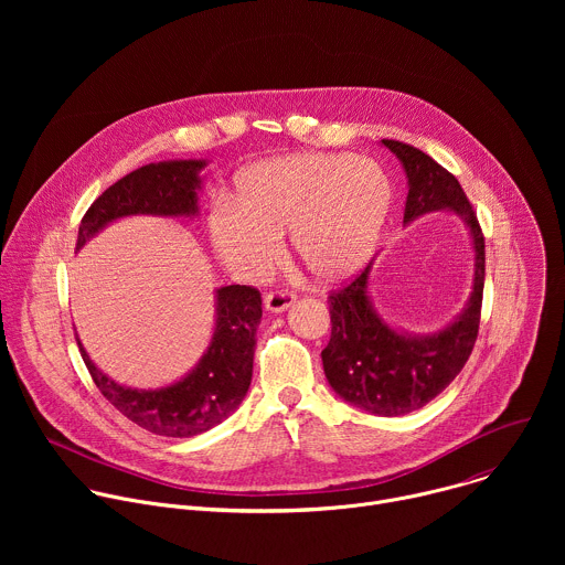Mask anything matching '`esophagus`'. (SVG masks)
I'll use <instances>...</instances> for the list:
<instances>
[{
	"label": "esophagus",
	"instance_id": "esophagus-1",
	"mask_svg": "<svg viewBox=\"0 0 565 565\" xmlns=\"http://www.w3.org/2000/svg\"><path fill=\"white\" fill-rule=\"evenodd\" d=\"M295 292L290 290H270L266 297H264V306L270 310V312H284L288 306L295 303Z\"/></svg>",
	"mask_w": 565,
	"mask_h": 565
}]
</instances>
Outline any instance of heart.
I'll list each match as a JSON object with an SVG mask.
<instances>
[{"label":"heart","instance_id":"1","mask_svg":"<svg viewBox=\"0 0 565 565\" xmlns=\"http://www.w3.org/2000/svg\"><path fill=\"white\" fill-rule=\"evenodd\" d=\"M391 205V183L371 158L299 151L250 166L236 199L214 201L210 244L244 281H262L284 255L281 236L319 281L358 273L375 250Z\"/></svg>","mask_w":565,"mask_h":565}]
</instances>
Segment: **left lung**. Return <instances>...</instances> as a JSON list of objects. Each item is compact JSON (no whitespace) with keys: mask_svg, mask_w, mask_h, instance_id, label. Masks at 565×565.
Listing matches in <instances>:
<instances>
[{"mask_svg":"<svg viewBox=\"0 0 565 565\" xmlns=\"http://www.w3.org/2000/svg\"><path fill=\"white\" fill-rule=\"evenodd\" d=\"M409 179L405 223L434 210H451L473 238V288L465 310L434 335H405L386 327L369 299L371 264L344 288L331 290V342L321 351L329 384L351 405L377 416H405L431 402L460 373L478 338L486 236L458 179L436 160L399 140L384 138Z\"/></svg>","mask_w":565,"mask_h":565,"instance_id":"obj_1","label":"left lung"}]
</instances>
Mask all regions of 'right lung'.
I'll return each mask as SVG.
<instances>
[{
    "instance_id": "right-lung-1",
    "label": "right lung",
    "mask_w": 565,
    "mask_h": 565,
    "mask_svg": "<svg viewBox=\"0 0 565 565\" xmlns=\"http://www.w3.org/2000/svg\"><path fill=\"white\" fill-rule=\"evenodd\" d=\"M205 160H168L145 166L107 188L87 210L77 230L75 250L107 223L131 214L194 216L199 212V172ZM262 321V292L253 286L216 290V329L192 373L177 384L138 391L107 377L79 344L96 386L111 405L138 427L168 438H190L225 420L248 393L253 380L255 335Z\"/></svg>"
}]
</instances>
